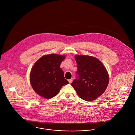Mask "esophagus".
I'll return each mask as SVG.
<instances>
[{"label": "esophagus", "mask_w": 135, "mask_h": 135, "mask_svg": "<svg viewBox=\"0 0 135 135\" xmlns=\"http://www.w3.org/2000/svg\"><path fill=\"white\" fill-rule=\"evenodd\" d=\"M72 81H73V79H71L68 80V82H69V83H71L72 82Z\"/></svg>", "instance_id": "34e87169"}]
</instances>
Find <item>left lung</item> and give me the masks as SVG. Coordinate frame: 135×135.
Here are the masks:
<instances>
[{
    "instance_id": "obj_1",
    "label": "left lung",
    "mask_w": 135,
    "mask_h": 135,
    "mask_svg": "<svg viewBox=\"0 0 135 135\" xmlns=\"http://www.w3.org/2000/svg\"><path fill=\"white\" fill-rule=\"evenodd\" d=\"M78 79L71 84L79 97L92 101L102 95L108 83L109 75L103 64L92 56L76 55Z\"/></svg>"
}]
</instances>
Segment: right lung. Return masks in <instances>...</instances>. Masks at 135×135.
I'll return each mask as SVG.
<instances>
[{"instance_id": "1", "label": "right lung", "mask_w": 135, "mask_h": 135, "mask_svg": "<svg viewBox=\"0 0 135 135\" xmlns=\"http://www.w3.org/2000/svg\"><path fill=\"white\" fill-rule=\"evenodd\" d=\"M65 57L64 55H45L32 66L30 74V84L35 92L41 97L52 98L59 92L64 85L69 83L60 68Z\"/></svg>"}]
</instances>
